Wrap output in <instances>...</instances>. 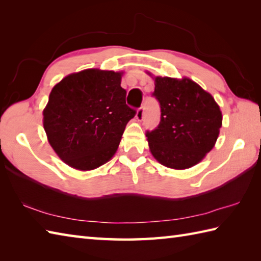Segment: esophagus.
Returning a JSON list of instances; mask_svg holds the SVG:
<instances>
[{"instance_id":"obj_1","label":"esophagus","mask_w":261,"mask_h":261,"mask_svg":"<svg viewBox=\"0 0 261 261\" xmlns=\"http://www.w3.org/2000/svg\"><path fill=\"white\" fill-rule=\"evenodd\" d=\"M136 118L138 121H142L143 118H145V107H140L137 111Z\"/></svg>"}]
</instances>
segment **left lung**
Segmentation results:
<instances>
[{
    "instance_id": "1",
    "label": "left lung",
    "mask_w": 261,
    "mask_h": 261,
    "mask_svg": "<svg viewBox=\"0 0 261 261\" xmlns=\"http://www.w3.org/2000/svg\"><path fill=\"white\" fill-rule=\"evenodd\" d=\"M152 95L160 105V122L146 137L152 156L173 169L198 164L215 145L222 125L220 107L210 93L184 77H154Z\"/></svg>"
}]
</instances>
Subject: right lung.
<instances>
[{
    "label": "right lung",
    "mask_w": 261,
    "mask_h": 261,
    "mask_svg": "<svg viewBox=\"0 0 261 261\" xmlns=\"http://www.w3.org/2000/svg\"><path fill=\"white\" fill-rule=\"evenodd\" d=\"M122 73L85 69L60 81L43 110V127L59 158L79 170L108 163L136 110L125 104Z\"/></svg>",
    "instance_id": "obj_1"
}]
</instances>
